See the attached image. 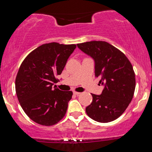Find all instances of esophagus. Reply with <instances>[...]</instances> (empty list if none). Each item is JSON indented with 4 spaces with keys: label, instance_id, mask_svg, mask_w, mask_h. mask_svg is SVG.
I'll use <instances>...</instances> for the list:
<instances>
[{
    "label": "esophagus",
    "instance_id": "1",
    "mask_svg": "<svg viewBox=\"0 0 152 152\" xmlns=\"http://www.w3.org/2000/svg\"><path fill=\"white\" fill-rule=\"evenodd\" d=\"M81 93L80 92H77V91H74V94L75 95H78V94H80Z\"/></svg>",
    "mask_w": 152,
    "mask_h": 152
}]
</instances>
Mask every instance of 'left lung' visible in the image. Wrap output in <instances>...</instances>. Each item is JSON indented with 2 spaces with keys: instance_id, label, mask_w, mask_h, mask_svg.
I'll use <instances>...</instances> for the list:
<instances>
[{
  "instance_id": "8db88e82",
  "label": "left lung",
  "mask_w": 152,
  "mask_h": 152,
  "mask_svg": "<svg viewBox=\"0 0 152 152\" xmlns=\"http://www.w3.org/2000/svg\"><path fill=\"white\" fill-rule=\"evenodd\" d=\"M82 51L95 61V76L104 88L101 95L91 94L93 101L86 108L87 115L101 123L119 117L133 99L136 86L133 66L120 50L102 41L78 43Z\"/></svg>"
}]
</instances>
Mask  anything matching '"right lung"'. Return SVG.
Segmentation results:
<instances>
[{"mask_svg":"<svg viewBox=\"0 0 152 152\" xmlns=\"http://www.w3.org/2000/svg\"><path fill=\"white\" fill-rule=\"evenodd\" d=\"M76 48L75 44L45 43L31 51L19 68L15 83L18 102L38 124L52 126L65 116L73 92L53 85Z\"/></svg>","mask_w":152,"mask_h":152,"instance_id":"obj_1","label":"right lung"}]
</instances>
